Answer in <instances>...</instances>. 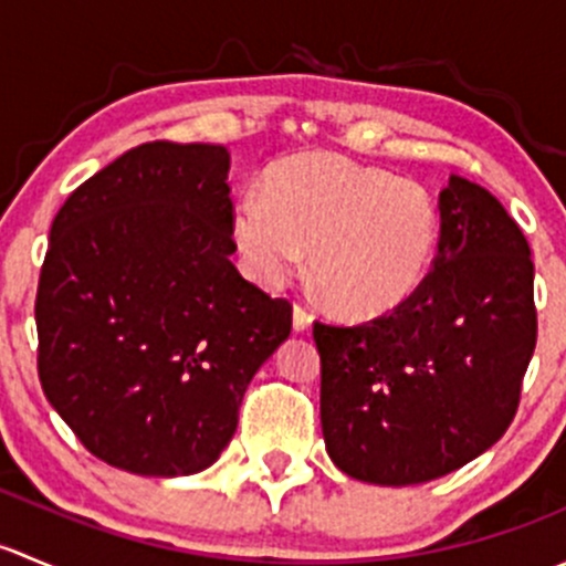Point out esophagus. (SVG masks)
<instances>
[{
    "label": "esophagus",
    "instance_id": "esophagus-1",
    "mask_svg": "<svg viewBox=\"0 0 566 566\" xmlns=\"http://www.w3.org/2000/svg\"><path fill=\"white\" fill-rule=\"evenodd\" d=\"M293 328L295 331H310L312 328V315L304 310V306H293Z\"/></svg>",
    "mask_w": 566,
    "mask_h": 566
}]
</instances>
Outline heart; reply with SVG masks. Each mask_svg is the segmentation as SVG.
I'll return each instance as SVG.
<instances>
[{
	"label": "heart",
	"mask_w": 566,
	"mask_h": 566,
	"mask_svg": "<svg viewBox=\"0 0 566 566\" xmlns=\"http://www.w3.org/2000/svg\"><path fill=\"white\" fill-rule=\"evenodd\" d=\"M232 235L260 282H287L312 249V279L331 310L378 317L402 306L430 273L441 213L421 182L328 153L265 175L232 210Z\"/></svg>",
	"instance_id": "heart-1"
}]
</instances>
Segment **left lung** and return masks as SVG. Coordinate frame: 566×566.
Returning <instances> with one entry per match:
<instances>
[{"label":"left lung","mask_w":566,"mask_h":566,"mask_svg":"<svg viewBox=\"0 0 566 566\" xmlns=\"http://www.w3.org/2000/svg\"><path fill=\"white\" fill-rule=\"evenodd\" d=\"M312 334L334 465L394 488L447 476L517 413L536 347L528 241L488 188L452 175L421 287L369 323L317 319Z\"/></svg>","instance_id":"1"}]
</instances>
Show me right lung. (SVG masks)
Segmentation results:
<instances>
[{"mask_svg": "<svg viewBox=\"0 0 566 566\" xmlns=\"http://www.w3.org/2000/svg\"><path fill=\"white\" fill-rule=\"evenodd\" d=\"M230 153L147 142L84 180L40 268L38 375L78 441L139 476L219 460L293 306L232 265Z\"/></svg>", "mask_w": 566, "mask_h": 566, "instance_id": "right-lung-1", "label": "right lung"}]
</instances>
